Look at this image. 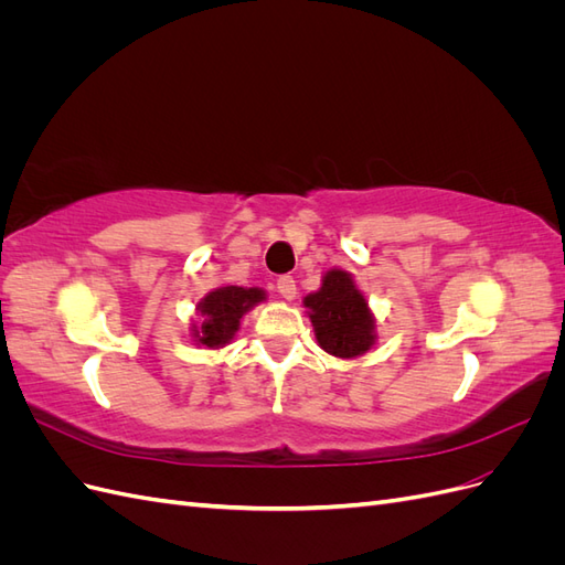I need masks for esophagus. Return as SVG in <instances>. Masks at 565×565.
Instances as JSON below:
<instances>
[{"mask_svg": "<svg viewBox=\"0 0 565 565\" xmlns=\"http://www.w3.org/2000/svg\"><path fill=\"white\" fill-rule=\"evenodd\" d=\"M276 287H278V292H280L282 299H295V297H297V285H295V278H292V276L278 278Z\"/></svg>", "mask_w": 565, "mask_h": 565, "instance_id": "1", "label": "esophagus"}]
</instances>
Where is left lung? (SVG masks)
Listing matches in <instances>:
<instances>
[{
    "mask_svg": "<svg viewBox=\"0 0 565 565\" xmlns=\"http://www.w3.org/2000/svg\"><path fill=\"white\" fill-rule=\"evenodd\" d=\"M318 344L337 358L363 355L374 344V318L347 270H328L318 292L303 299Z\"/></svg>",
    "mask_w": 565,
    "mask_h": 565,
    "instance_id": "left-lung-1",
    "label": "left lung"
}]
</instances>
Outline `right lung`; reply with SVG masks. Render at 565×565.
I'll list each match as a JSON object with an SVG mask.
<instances>
[{
	"mask_svg": "<svg viewBox=\"0 0 565 565\" xmlns=\"http://www.w3.org/2000/svg\"><path fill=\"white\" fill-rule=\"evenodd\" d=\"M264 299L266 295L259 287L228 285L214 289L198 303L200 328L195 330V341L210 349L226 347L241 328V318Z\"/></svg>",
	"mask_w": 565,
	"mask_h": 565,
	"instance_id": "right-lung-1",
	"label": "right lung"
}]
</instances>
